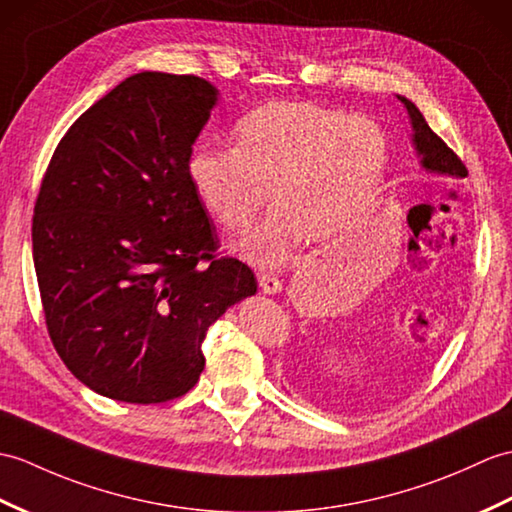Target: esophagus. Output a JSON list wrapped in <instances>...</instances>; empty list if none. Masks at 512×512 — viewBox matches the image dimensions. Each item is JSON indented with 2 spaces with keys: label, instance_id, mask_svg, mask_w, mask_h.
Here are the masks:
<instances>
[{
  "label": "esophagus",
  "instance_id": "obj_1",
  "mask_svg": "<svg viewBox=\"0 0 512 512\" xmlns=\"http://www.w3.org/2000/svg\"><path fill=\"white\" fill-rule=\"evenodd\" d=\"M257 283H259V288H261V292H264V294H277L283 288L281 281L275 275H268V272H264V275H259Z\"/></svg>",
  "mask_w": 512,
  "mask_h": 512
}]
</instances>
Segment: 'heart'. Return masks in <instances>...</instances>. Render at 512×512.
I'll list each match as a JSON object with an SVG mask.
<instances>
[{
  "instance_id": "obj_1",
  "label": "heart",
  "mask_w": 512,
  "mask_h": 512,
  "mask_svg": "<svg viewBox=\"0 0 512 512\" xmlns=\"http://www.w3.org/2000/svg\"><path fill=\"white\" fill-rule=\"evenodd\" d=\"M390 144L371 117L316 102L275 100L235 126L233 150L198 148L187 181L207 218L244 231L270 192L275 213L235 244L257 266H279L299 246H327L362 220L384 185Z\"/></svg>"
}]
</instances>
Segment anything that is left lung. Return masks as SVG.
<instances>
[{
	"mask_svg": "<svg viewBox=\"0 0 512 512\" xmlns=\"http://www.w3.org/2000/svg\"><path fill=\"white\" fill-rule=\"evenodd\" d=\"M397 98L408 111L410 126H412V146H414V152H417V157L421 159V168L427 174L465 178L467 168L462 165V161L456 157V154L445 146V141L438 137L430 126H427L423 113L417 109V104L408 98H403V95H397Z\"/></svg>",
	"mask_w": 512,
	"mask_h": 512,
	"instance_id": "left-lung-1",
	"label": "left lung"
}]
</instances>
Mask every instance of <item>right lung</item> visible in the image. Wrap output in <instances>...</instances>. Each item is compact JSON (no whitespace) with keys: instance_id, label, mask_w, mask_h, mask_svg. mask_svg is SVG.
<instances>
[{"instance_id":"obj_1","label":"right lung","mask_w":512,"mask_h":512,"mask_svg":"<svg viewBox=\"0 0 512 512\" xmlns=\"http://www.w3.org/2000/svg\"><path fill=\"white\" fill-rule=\"evenodd\" d=\"M218 98L202 78L141 71L71 124L45 172L32 257L47 331L102 397L185 395L209 325L257 292L251 268L213 255L216 227L187 181Z\"/></svg>"}]
</instances>
